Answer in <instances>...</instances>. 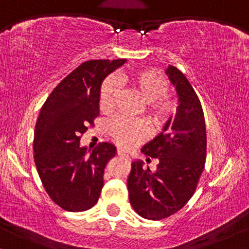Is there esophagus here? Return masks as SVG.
Returning <instances> with one entry per match:
<instances>
[{
    "label": "esophagus",
    "instance_id": "34e87169",
    "mask_svg": "<svg viewBox=\"0 0 249 249\" xmlns=\"http://www.w3.org/2000/svg\"><path fill=\"white\" fill-rule=\"evenodd\" d=\"M117 154H118V157H122V158H124V159H128V155L126 153H124V152H123L122 149H118V151H117Z\"/></svg>",
    "mask_w": 249,
    "mask_h": 249
}]
</instances>
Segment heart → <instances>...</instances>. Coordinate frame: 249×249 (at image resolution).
Instances as JSON below:
<instances>
[{"label": "heart", "mask_w": 249, "mask_h": 249, "mask_svg": "<svg viewBox=\"0 0 249 249\" xmlns=\"http://www.w3.org/2000/svg\"><path fill=\"white\" fill-rule=\"evenodd\" d=\"M127 83L142 101L146 102V113L157 127H163L178 115L179 101L168 94L169 81L154 70H142L130 73L125 77ZM119 86L115 77L109 76L102 83L98 94V107L106 115H110L116 107ZM110 137L122 148L130 149L139 145L148 137V127L142 119L119 117L109 126Z\"/></svg>", "instance_id": "1"}]
</instances>
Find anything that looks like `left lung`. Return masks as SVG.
I'll list each match as a JSON object with an SVG mask.
<instances>
[{
  "label": "left lung",
  "instance_id": "left-lung-1",
  "mask_svg": "<svg viewBox=\"0 0 249 249\" xmlns=\"http://www.w3.org/2000/svg\"><path fill=\"white\" fill-rule=\"evenodd\" d=\"M167 74L178 90V115L142 148L146 157L159 159L157 170L149 173L142 161H134L127 178L133 210L149 220L168 218L187 204L196 190L206 159L205 119L198 96L178 68L170 66Z\"/></svg>",
  "mask_w": 249,
  "mask_h": 249
}]
</instances>
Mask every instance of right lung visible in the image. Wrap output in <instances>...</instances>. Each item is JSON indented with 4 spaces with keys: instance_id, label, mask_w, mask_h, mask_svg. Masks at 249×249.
I'll return each mask as SVG.
<instances>
[{
    "instance_id": "1",
    "label": "right lung",
    "mask_w": 249,
    "mask_h": 249,
    "mask_svg": "<svg viewBox=\"0 0 249 249\" xmlns=\"http://www.w3.org/2000/svg\"><path fill=\"white\" fill-rule=\"evenodd\" d=\"M125 61L82 62L53 89L41 107L35 128V163L45 191L66 211L89 210L101 195L104 168L116 155V147L101 142L87 155L80 139L100 115L102 81Z\"/></svg>"
}]
</instances>
